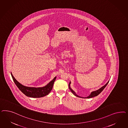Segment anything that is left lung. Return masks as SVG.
<instances>
[{
    "label": "left lung",
    "instance_id": "left-lung-1",
    "mask_svg": "<svg viewBox=\"0 0 128 128\" xmlns=\"http://www.w3.org/2000/svg\"><path fill=\"white\" fill-rule=\"evenodd\" d=\"M109 81L105 84V85H104L103 86H102L101 88H100V89H99L98 90H95V91H94V92H92L91 93H90V95L89 96H88L87 97H85L84 98H92V97H95V96H98V94H100V93L102 92V90H103L104 89V88H105V87H106V86L108 85V84ZM70 84H71V82H70V84H69V85H68V86H69V88H70V90L71 91V92H72V93L74 94V95H75L76 96V97H79V98H82L81 97H80V96H78L77 94H76V92H74V90H72V89L70 88Z\"/></svg>",
    "mask_w": 128,
    "mask_h": 128
}]
</instances>
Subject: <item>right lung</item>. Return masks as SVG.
Returning <instances> with one entry per match:
<instances>
[{
  "instance_id": "right-lung-1",
  "label": "right lung",
  "mask_w": 128,
  "mask_h": 128,
  "mask_svg": "<svg viewBox=\"0 0 128 128\" xmlns=\"http://www.w3.org/2000/svg\"><path fill=\"white\" fill-rule=\"evenodd\" d=\"M11 74L14 82L20 90L26 96L31 98H41L48 95L52 89L54 81L56 78V77H55L48 84L43 87H30L20 84L19 82L16 80L12 73H11Z\"/></svg>"
}]
</instances>
